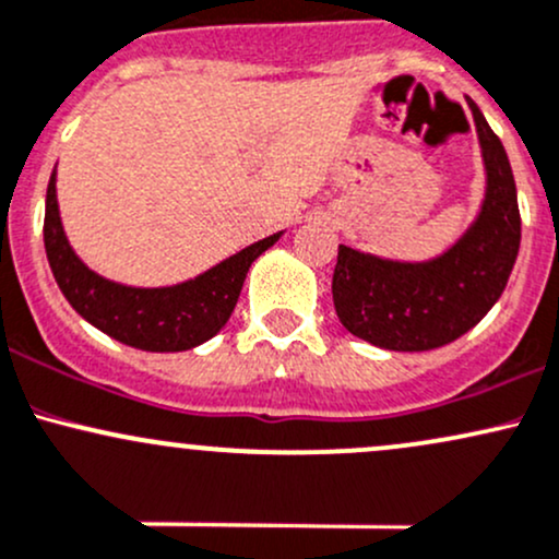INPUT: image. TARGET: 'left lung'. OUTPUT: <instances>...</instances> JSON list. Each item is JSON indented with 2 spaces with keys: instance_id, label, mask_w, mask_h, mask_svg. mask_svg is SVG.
<instances>
[{
  "instance_id": "left-lung-1",
  "label": "left lung",
  "mask_w": 559,
  "mask_h": 559,
  "mask_svg": "<svg viewBox=\"0 0 559 559\" xmlns=\"http://www.w3.org/2000/svg\"><path fill=\"white\" fill-rule=\"evenodd\" d=\"M478 131L486 192L460 240L428 261H393L337 248L332 300L350 335L388 350H432L491 311L520 250L518 190L504 144L467 99Z\"/></svg>"
}]
</instances>
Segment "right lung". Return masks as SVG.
I'll return each instance as SVG.
<instances>
[{
	"label": "right lung",
	"mask_w": 559,
	"mask_h": 559,
	"mask_svg": "<svg viewBox=\"0 0 559 559\" xmlns=\"http://www.w3.org/2000/svg\"><path fill=\"white\" fill-rule=\"evenodd\" d=\"M280 237L282 231L263 237L253 246L237 250L229 259L218 261L209 272L177 285H121L92 272L68 242L58 205V166L47 185L44 250L62 296L92 328L123 346L153 350V354L190 350L211 341L229 322L250 263Z\"/></svg>",
	"instance_id": "right-lung-1"
}]
</instances>
